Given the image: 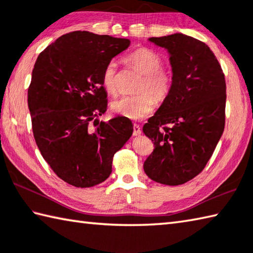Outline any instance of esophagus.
<instances>
[{"label": "esophagus", "mask_w": 253, "mask_h": 253, "mask_svg": "<svg viewBox=\"0 0 253 253\" xmlns=\"http://www.w3.org/2000/svg\"><path fill=\"white\" fill-rule=\"evenodd\" d=\"M141 132L142 131H141L140 126L134 123V125H133V135H139V134H141Z\"/></svg>", "instance_id": "1"}]
</instances>
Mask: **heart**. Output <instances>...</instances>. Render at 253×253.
I'll use <instances>...</instances> for the list:
<instances>
[{
    "instance_id": "heart-1",
    "label": "heart",
    "mask_w": 253,
    "mask_h": 253,
    "mask_svg": "<svg viewBox=\"0 0 253 253\" xmlns=\"http://www.w3.org/2000/svg\"><path fill=\"white\" fill-rule=\"evenodd\" d=\"M126 63L142 75L137 83L136 94L123 97L112 102L114 113L132 120H140L154 110L155 100L163 102L169 97L173 84V77L169 69L162 66V58L157 52L149 48H139L126 56ZM102 84L107 91L117 94V66L110 61L103 68L101 76Z\"/></svg>"
}]
</instances>
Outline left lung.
<instances>
[{
  "label": "left lung",
  "mask_w": 253,
  "mask_h": 253,
  "mask_svg": "<svg viewBox=\"0 0 253 253\" xmlns=\"http://www.w3.org/2000/svg\"><path fill=\"white\" fill-rule=\"evenodd\" d=\"M170 54L169 97L143 126L154 150L144 171L154 182L177 186L202 173L225 128L226 80L205 42L183 34L151 37Z\"/></svg>",
  "instance_id": "1"
}]
</instances>
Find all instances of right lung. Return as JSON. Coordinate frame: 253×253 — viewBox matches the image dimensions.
<instances>
[{
    "label": "right lung",
    "mask_w": 253,
    "mask_h": 253,
    "mask_svg": "<svg viewBox=\"0 0 253 253\" xmlns=\"http://www.w3.org/2000/svg\"><path fill=\"white\" fill-rule=\"evenodd\" d=\"M128 46L126 38L76 31L37 57L27 92L33 134L54 173L75 187L104 182L132 135L128 118L98 120L108 108L103 68Z\"/></svg>",
    "instance_id": "right-lung-1"
}]
</instances>
